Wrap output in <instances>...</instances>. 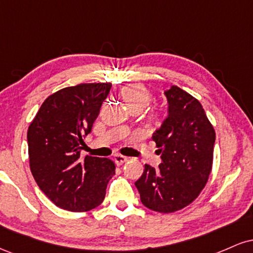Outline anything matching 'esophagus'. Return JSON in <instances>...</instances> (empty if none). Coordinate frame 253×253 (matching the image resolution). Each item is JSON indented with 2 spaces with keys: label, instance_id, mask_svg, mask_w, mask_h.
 Wrapping results in <instances>:
<instances>
[{
  "label": "esophagus",
  "instance_id": "34e87169",
  "mask_svg": "<svg viewBox=\"0 0 253 253\" xmlns=\"http://www.w3.org/2000/svg\"><path fill=\"white\" fill-rule=\"evenodd\" d=\"M126 162H127V158L125 156H121V155L114 156V163L117 165H123L124 163H126Z\"/></svg>",
  "mask_w": 253,
  "mask_h": 253
}]
</instances>
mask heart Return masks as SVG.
<instances>
[{
    "mask_svg": "<svg viewBox=\"0 0 253 253\" xmlns=\"http://www.w3.org/2000/svg\"><path fill=\"white\" fill-rule=\"evenodd\" d=\"M121 96H123L124 101L128 104L130 109H144L147 107L152 101V92L150 91L144 84L140 83H132L125 85L120 91ZM164 119V113L161 109H153L151 110L149 114V120L152 125L162 124Z\"/></svg>",
    "mask_w": 253,
    "mask_h": 253,
    "instance_id": "b5f03b06",
    "label": "heart"
}]
</instances>
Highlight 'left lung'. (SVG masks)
Returning <instances> with one entry per match:
<instances>
[{
    "label": "left lung",
    "instance_id": "8db88e82",
    "mask_svg": "<svg viewBox=\"0 0 253 253\" xmlns=\"http://www.w3.org/2000/svg\"><path fill=\"white\" fill-rule=\"evenodd\" d=\"M169 115L152 140L163 163L157 169L145 165L135 182L145 207L172 213L200 195L213 167L215 130L199 100L172 85L165 91Z\"/></svg>",
    "mask_w": 253,
    "mask_h": 253
}]
</instances>
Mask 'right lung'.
<instances>
[{
    "mask_svg": "<svg viewBox=\"0 0 253 253\" xmlns=\"http://www.w3.org/2000/svg\"><path fill=\"white\" fill-rule=\"evenodd\" d=\"M110 83H82L46 98L27 132L30 168L40 189L57 207L88 211L100 206L115 173L109 158L85 156L83 139L91 132Z\"/></svg>",
    "mask_w": 253,
    "mask_h": 253,
    "instance_id": "1",
    "label": "right lung"
}]
</instances>
